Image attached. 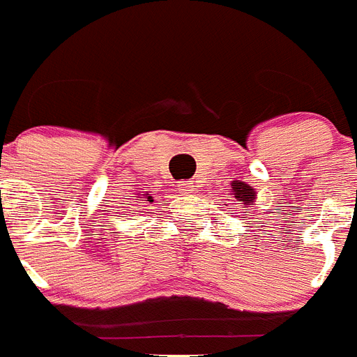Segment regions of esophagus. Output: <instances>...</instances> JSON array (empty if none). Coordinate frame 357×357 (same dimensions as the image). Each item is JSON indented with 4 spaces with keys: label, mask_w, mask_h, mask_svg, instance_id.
Instances as JSON below:
<instances>
[{
    "label": "esophagus",
    "mask_w": 357,
    "mask_h": 357,
    "mask_svg": "<svg viewBox=\"0 0 357 357\" xmlns=\"http://www.w3.org/2000/svg\"><path fill=\"white\" fill-rule=\"evenodd\" d=\"M176 190H178V193H182V195H188V193L195 192V186H193V181H181L176 184Z\"/></svg>",
    "instance_id": "esophagus-1"
}]
</instances>
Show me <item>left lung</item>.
<instances>
[{"mask_svg": "<svg viewBox=\"0 0 357 357\" xmlns=\"http://www.w3.org/2000/svg\"><path fill=\"white\" fill-rule=\"evenodd\" d=\"M232 190H234V197L238 199L239 204H243V208L249 206L250 202H255L256 193H255V190H252V186H249V184H245V182H239V181H234Z\"/></svg>", "mask_w": 357, "mask_h": 357, "instance_id": "obj_1", "label": "left lung"}]
</instances>
